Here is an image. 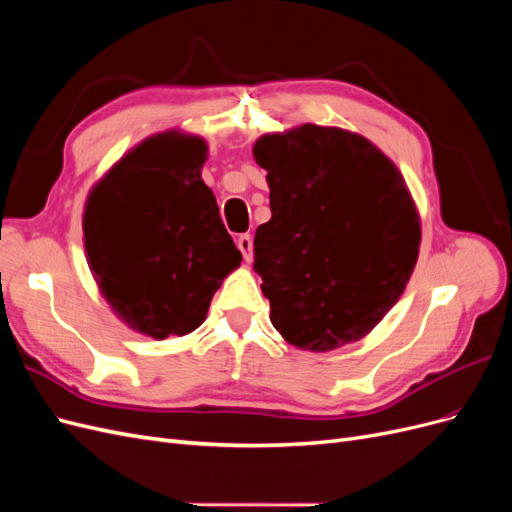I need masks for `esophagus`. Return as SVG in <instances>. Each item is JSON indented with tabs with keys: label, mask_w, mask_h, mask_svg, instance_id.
Wrapping results in <instances>:
<instances>
[{
	"label": "esophagus",
	"mask_w": 512,
	"mask_h": 512,
	"mask_svg": "<svg viewBox=\"0 0 512 512\" xmlns=\"http://www.w3.org/2000/svg\"><path fill=\"white\" fill-rule=\"evenodd\" d=\"M237 247L241 250L243 258H245L247 262H250L252 256H254V241H252V237H250V235H241V237L237 239Z\"/></svg>",
	"instance_id": "1"
}]
</instances>
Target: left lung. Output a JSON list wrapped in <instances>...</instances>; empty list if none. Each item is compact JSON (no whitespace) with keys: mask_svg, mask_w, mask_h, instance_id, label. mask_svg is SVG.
Here are the masks:
<instances>
[{"mask_svg":"<svg viewBox=\"0 0 512 512\" xmlns=\"http://www.w3.org/2000/svg\"><path fill=\"white\" fill-rule=\"evenodd\" d=\"M271 220L254 271L288 344L329 352L365 337L414 271L421 222L397 166L367 138L305 123L254 145Z\"/></svg>","mask_w":512,"mask_h":512,"instance_id":"obj_1","label":"left lung"}]
</instances>
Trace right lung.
I'll return each mask as SVG.
<instances>
[{"label":"right lung","instance_id":"obj_1","mask_svg":"<svg viewBox=\"0 0 512 512\" xmlns=\"http://www.w3.org/2000/svg\"><path fill=\"white\" fill-rule=\"evenodd\" d=\"M205 158L203 138L151 136L87 198L89 269L115 314L149 337L200 327L215 290L241 262L200 179Z\"/></svg>","mask_w":512,"mask_h":512}]
</instances>
